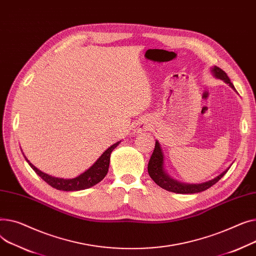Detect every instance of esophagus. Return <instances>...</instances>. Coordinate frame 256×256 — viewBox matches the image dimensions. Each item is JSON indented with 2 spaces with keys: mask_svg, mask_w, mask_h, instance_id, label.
Listing matches in <instances>:
<instances>
[{
  "mask_svg": "<svg viewBox=\"0 0 256 256\" xmlns=\"http://www.w3.org/2000/svg\"><path fill=\"white\" fill-rule=\"evenodd\" d=\"M148 129V124L146 122H140L133 127V131L135 133H142Z\"/></svg>",
  "mask_w": 256,
  "mask_h": 256,
  "instance_id": "1",
  "label": "esophagus"
}]
</instances>
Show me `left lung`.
<instances>
[{
    "instance_id": "8db88e82",
    "label": "left lung",
    "mask_w": 256,
    "mask_h": 256,
    "mask_svg": "<svg viewBox=\"0 0 256 256\" xmlns=\"http://www.w3.org/2000/svg\"><path fill=\"white\" fill-rule=\"evenodd\" d=\"M211 72H212L214 78L223 80L225 84H228V86L236 91V88H234V84H232L230 78L228 76V74L225 73L222 69H220L217 66H213L211 68ZM230 168L225 170L223 172H221L216 178L210 180V181H206L204 183L188 184V183H182L180 181H176V180L172 178L166 172V170H165V168H164V155H163V152L161 150L159 142L156 140L154 152H153L151 158H150V161H148V172L150 176L152 178L153 181L158 186H160L161 188H163L165 190L170 191V192H174V193H181V194H193V193L204 191V190L208 189L210 187H212L214 184H216L219 181V180L225 174L228 172Z\"/></svg>"
}]
</instances>
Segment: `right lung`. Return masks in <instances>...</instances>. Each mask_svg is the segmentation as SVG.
<instances>
[{"label": "right lung", "mask_w": 256, "mask_h": 256, "mask_svg": "<svg viewBox=\"0 0 256 256\" xmlns=\"http://www.w3.org/2000/svg\"><path fill=\"white\" fill-rule=\"evenodd\" d=\"M120 142H121V140L110 146L106 151L103 152V154L96 160V162L92 165L91 168H88L86 172H84L82 174L73 178H56L45 174L39 170L36 166H34V165L26 159L24 153L22 155L24 156L30 166L33 168V170L43 180V181L46 182L52 187L62 191H80V190H84V189L93 187L94 185L101 182L104 178V176L108 174V168H110V154L114 150V148L118 146Z\"/></svg>", "instance_id": "1"}]
</instances>
